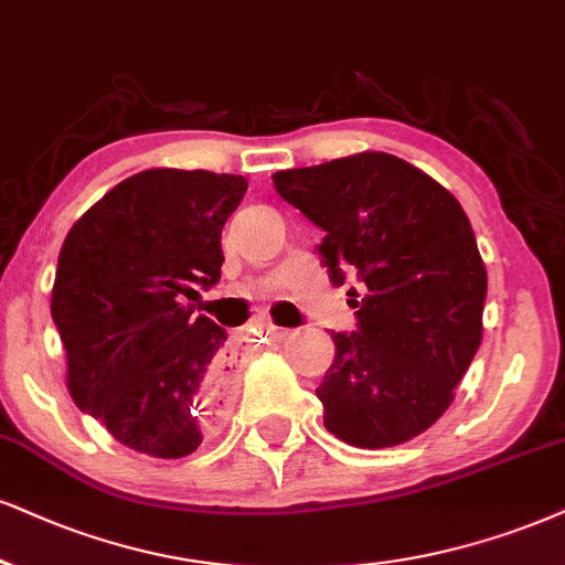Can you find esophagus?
<instances>
[{
	"label": "esophagus",
	"mask_w": 565,
	"mask_h": 565,
	"mask_svg": "<svg viewBox=\"0 0 565 565\" xmlns=\"http://www.w3.org/2000/svg\"><path fill=\"white\" fill-rule=\"evenodd\" d=\"M256 330L262 332V335H269V338H285L288 335V330H282V327H277V324H271V322H256Z\"/></svg>",
	"instance_id": "esophagus-1"
}]
</instances>
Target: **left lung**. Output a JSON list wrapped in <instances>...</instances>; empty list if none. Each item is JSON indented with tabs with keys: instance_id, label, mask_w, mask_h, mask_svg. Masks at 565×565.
<instances>
[{
	"instance_id": "8db88e82",
	"label": "left lung",
	"mask_w": 565,
	"mask_h": 565,
	"mask_svg": "<svg viewBox=\"0 0 565 565\" xmlns=\"http://www.w3.org/2000/svg\"><path fill=\"white\" fill-rule=\"evenodd\" d=\"M277 193L324 230L332 285L356 271V330L332 332L335 359L317 398L324 427L356 448L429 429L482 343L487 271L450 191L419 167L364 151L271 175Z\"/></svg>"
}]
</instances>
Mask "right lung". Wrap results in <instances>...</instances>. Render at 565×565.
<instances>
[{"mask_svg":"<svg viewBox=\"0 0 565 565\" xmlns=\"http://www.w3.org/2000/svg\"><path fill=\"white\" fill-rule=\"evenodd\" d=\"M248 180L209 170H143L70 227L52 288L75 406L117 443L183 458L217 427L227 332L193 317L196 288L220 282L222 227Z\"/></svg>","mask_w":565,"mask_h":565,"instance_id":"obj_1","label":"right lung"}]
</instances>
